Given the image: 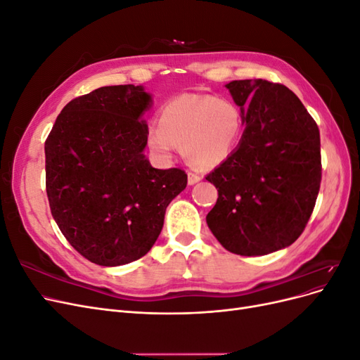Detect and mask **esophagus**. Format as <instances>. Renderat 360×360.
<instances>
[{
	"instance_id": "34e87169",
	"label": "esophagus",
	"mask_w": 360,
	"mask_h": 360,
	"mask_svg": "<svg viewBox=\"0 0 360 360\" xmlns=\"http://www.w3.org/2000/svg\"><path fill=\"white\" fill-rule=\"evenodd\" d=\"M201 180V176L200 174H197V172H192V171H189L188 172V183L189 184H195V183H198Z\"/></svg>"
}]
</instances>
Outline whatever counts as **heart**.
<instances>
[{
  "label": "heart",
  "mask_w": 360,
  "mask_h": 360,
  "mask_svg": "<svg viewBox=\"0 0 360 360\" xmlns=\"http://www.w3.org/2000/svg\"><path fill=\"white\" fill-rule=\"evenodd\" d=\"M158 126L147 132V147L158 162H169L181 144L192 165L210 168L233 153L242 132V114L230 99L183 94L160 108Z\"/></svg>",
  "instance_id": "obj_1"
}]
</instances>
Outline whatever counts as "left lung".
<instances>
[{"label": "left lung", "mask_w": 360, "mask_h": 360, "mask_svg": "<svg viewBox=\"0 0 360 360\" xmlns=\"http://www.w3.org/2000/svg\"><path fill=\"white\" fill-rule=\"evenodd\" d=\"M246 123L238 147L205 180L217 189L210 231L237 255H266L294 243L321 181L320 130L299 97L264 79L225 85Z\"/></svg>", "instance_id": "8db88e82"}]
</instances>
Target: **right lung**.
<instances>
[{
	"mask_svg": "<svg viewBox=\"0 0 360 360\" xmlns=\"http://www.w3.org/2000/svg\"><path fill=\"white\" fill-rule=\"evenodd\" d=\"M151 96L141 85L101 86L70 101L45 143L46 193L63 236L94 264L144 257L162 231L168 204L186 188L180 168L144 156Z\"/></svg>",
	"mask_w": 360,
	"mask_h": 360,
	"instance_id": "right-lung-1",
	"label": "right lung"
}]
</instances>
